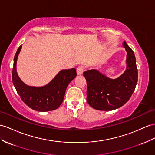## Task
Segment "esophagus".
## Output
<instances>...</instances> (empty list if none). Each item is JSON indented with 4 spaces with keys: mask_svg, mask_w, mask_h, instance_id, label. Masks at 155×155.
Returning <instances> with one entry per match:
<instances>
[{
    "mask_svg": "<svg viewBox=\"0 0 155 155\" xmlns=\"http://www.w3.org/2000/svg\"><path fill=\"white\" fill-rule=\"evenodd\" d=\"M84 67L82 66H78L77 70H76L78 75H81L83 74V72H84Z\"/></svg>",
    "mask_w": 155,
    "mask_h": 155,
    "instance_id": "34e87169",
    "label": "esophagus"
}]
</instances>
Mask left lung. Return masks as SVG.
<instances>
[{"label": "left lung", "instance_id": "1", "mask_svg": "<svg viewBox=\"0 0 155 155\" xmlns=\"http://www.w3.org/2000/svg\"><path fill=\"white\" fill-rule=\"evenodd\" d=\"M123 47L127 52V66L119 78H109L95 69L84 72L87 84V101L96 110L108 111L121 107L134 91L138 79L136 60L134 51L126 41Z\"/></svg>", "mask_w": 155, "mask_h": 155}]
</instances>
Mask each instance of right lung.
Returning <instances> with one entry per match:
<instances>
[{
	"instance_id": "1",
	"label": "right lung",
	"mask_w": 155,
	"mask_h": 155,
	"mask_svg": "<svg viewBox=\"0 0 155 155\" xmlns=\"http://www.w3.org/2000/svg\"><path fill=\"white\" fill-rule=\"evenodd\" d=\"M22 45L16 51L14 58L12 82L16 91L24 103L33 110L47 112L58 108L62 103L68 85L76 77V70H60L58 74L43 87L29 86L21 80L16 71L18 55Z\"/></svg>"
}]
</instances>
